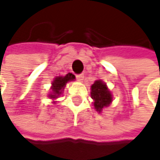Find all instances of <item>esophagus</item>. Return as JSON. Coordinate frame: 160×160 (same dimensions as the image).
<instances>
[{"label":"esophagus","instance_id":"obj_1","mask_svg":"<svg viewBox=\"0 0 160 160\" xmlns=\"http://www.w3.org/2000/svg\"><path fill=\"white\" fill-rule=\"evenodd\" d=\"M84 78V75L83 74H79V75H77V79L78 82H82Z\"/></svg>","mask_w":160,"mask_h":160}]
</instances>
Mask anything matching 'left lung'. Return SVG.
<instances>
[{
    "instance_id": "obj_1",
    "label": "left lung",
    "mask_w": 160,
    "mask_h": 160,
    "mask_svg": "<svg viewBox=\"0 0 160 160\" xmlns=\"http://www.w3.org/2000/svg\"><path fill=\"white\" fill-rule=\"evenodd\" d=\"M91 98L94 99V107L98 112H101L112 101V93L101 79H98L91 86Z\"/></svg>"
}]
</instances>
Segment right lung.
Returning a JSON list of instances; mask_svg holds the SVG:
<instances>
[{
	"mask_svg": "<svg viewBox=\"0 0 160 160\" xmlns=\"http://www.w3.org/2000/svg\"><path fill=\"white\" fill-rule=\"evenodd\" d=\"M74 79H75V76L72 73H68L65 76L56 77L51 82V93L48 95V98H50L51 99H55L59 98L62 95L66 83L74 81Z\"/></svg>",
	"mask_w": 160,
	"mask_h": 160,
	"instance_id": "add662e5",
	"label": "right lung"
}]
</instances>
